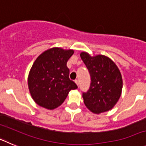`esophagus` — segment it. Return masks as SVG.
I'll return each mask as SVG.
<instances>
[{
	"instance_id": "esophagus-1",
	"label": "esophagus",
	"mask_w": 146,
	"mask_h": 146,
	"mask_svg": "<svg viewBox=\"0 0 146 146\" xmlns=\"http://www.w3.org/2000/svg\"><path fill=\"white\" fill-rule=\"evenodd\" d=\"M74 82H75V83L77 85V86L79 85V80H74Z\"/></svg>"
}]
</instances>
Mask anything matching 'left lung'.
<instances>
[{"label": "left lung", "mask_w": 146, "mask_h": 146, "mask_svg": "<svg viewBox=\"0 0 146 146\" xmlns=\"http://www.w3.org/2000/svg\"><path fill=\"white\" fill-rule=\"evenodd\" d=\"M80 58L91 75V86L82 94L84 104L95 114L109 111L118 102L121 95L123 80L119 69L105 55L91 56L82 52Z\"/></svg>", "instance_id": "obj_1"}]
</instances>
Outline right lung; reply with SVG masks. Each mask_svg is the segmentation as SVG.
<instances>
[{
  "label": "right lung",
  "mask_w": 146,
  "mask_h": 146,
  "mask_svg": "<svg viewBox=\"0 0 146 146\" xmlns=\"http://www.w3.org/2000/svg\"><path fill=\"white\" fill-rule=\"evenodd\" d=\"M73 50L52 47L42 52L33 63L28 77L30 94L40 107L48 110L63 104L71 90L77 88L69 79L66 63Z\"/></svg>",
  "instance_id": "obj_1"
}]
</instances>
